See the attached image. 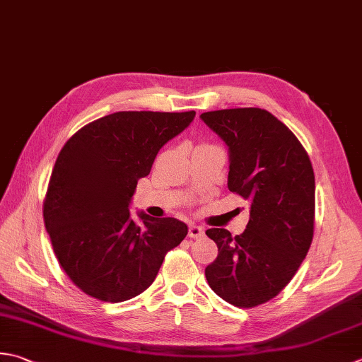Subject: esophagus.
Here are the masks:
<instances>
[{
	"mask_svg": "<svg viewBox=\"0 0 362 362\" xmlns=\"http://www.w3.org/2000/svg\"><path fill=\"white\" fill-rule=\"evenodd\" d=\"M188 235H189V238H201V237H204V228L202 226L191 224L188 229Z\"/></svg>",
	"mask_w": 362,
	"mask_h": 362,
	"instance_id": "34e87169",
	"label": "esophagus"
}]
</instances>
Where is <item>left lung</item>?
I'll return each instance as SVG.
<instances>
[{"mask_svg": "<svg viewBox=\"0 0 362 362\" xmlns=\"http://www.w3.org/2000/svg\"><path fill=\"white\" fill-rule=\"evenodd\" d=\"M201 119L229 147V189L251 204L240 235L205 230L218 246L205 278L224 301L256 308L292 281L313 243L314 169L298 138L267 110H218Z\"/></svg>", "mask_w": 362, "mask_h": 362, "instance_id": "left-lung-1", "label": "left lung"}]
</instances>
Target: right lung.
I'll use <instances>...</instances> for the list:
<instances>
[{"mask_svg": "<svg viewBox=\"0 0 362 362\" xmlns=\"http://www.w3.org/2000/svg\"><path fill=\"white\" fill-rule=\"evenodd\" d=\"M194 111H119L84 125L54 163L44 201L45 229L59 265L84 293L120 303L143 293L168 251L187 237L185 223L143 224L129 205L160 148L193 122Z\"/></svg>", "mask_w": 362, "mask_h": 362, "instance_id": "obj_1", "label": "right lung"}]
</instances>
